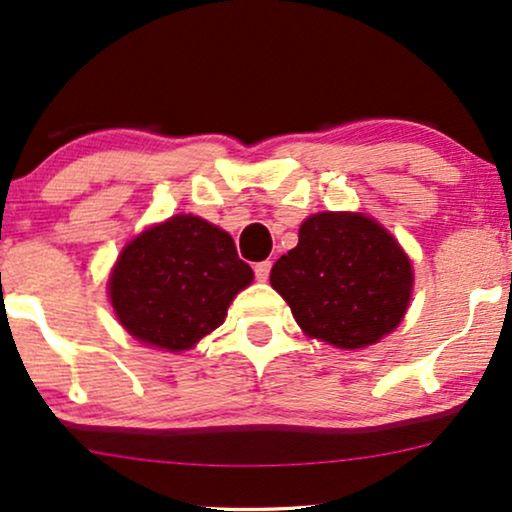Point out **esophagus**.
Masks as SVG:
<instances>
[{
  "label": "esophagus",
  "instance_id": "esophagus-1",
  "mask_svg": "<svg viewBox=\"0 0 512 512\" xmlns=\"http://www.w3.org/2000/svg\"><path fill=\"white\" fill-rule=\"evenodd\" d=\"M270 268H273V263H270V261H261V263H256V266H254L256 280H258V282H266V280H268V275H270Z\"/></svg>",
  "mask_w": 512,
  "mask_h": 512
}]
</instances>
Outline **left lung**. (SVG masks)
<instances>
[{
  "label": "left lung",
  "mask_w": 512,
  "mask_h": 512,
  "mask_svg": "<svg viewBox=\"0 0 512 512\" xmlns=\"http://www.w3.org/2000/svg\"><path fill=\"white\" fill-rule=\"evenodd\" d=\"M270 285L311 339L363 349L394 332L413 294V266L391 232L365 213L325 211L299 227Z\"/></svg>",
  "instance_id": "left-lung-1"
}]
</instances>
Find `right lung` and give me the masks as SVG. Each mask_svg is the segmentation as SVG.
I'll return each mask as SVG.
<instances>
[{
	"mask_svg": "<svg viewBox=\"0 0 512 512\" xmlns=\"http://www.w3.org/2000/svg\"><path fill=\"white\" fill-rule=\"evenodd\" d=\"M254 270L235 242L208 220L180 213L123 246L109 299L128 334L161 351H187L223 325L227 306Z\"/></svg>",
	"mask_w": 512,
	"mask_h": 512,
	"instance_id": "obj_1",
	"label": "right lung"
}]
</instances>
